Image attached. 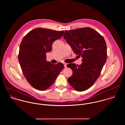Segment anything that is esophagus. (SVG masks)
<instances>
[{"label":"esophagus","mask_w":125,"mask_h":125,"mask_svg":"<svg viewBox=\"0 0 125 125\" xmlns=\"http://www.w3.org/2000/svg\"><path fill=\"white\" fill-rule=\"evenodd\" d=\"M63 64H64V67L65 68L67 67V64H66V63H63Z\"/></svg>","instance_id":"obj_1"}]
</instances>
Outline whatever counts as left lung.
I'll list each match as a JSON object with an SVG mask.
<instances>
[{"mask_svg":"<svg viewBox=\"0 0 125 125\" xmlns=\"http://www.w3.org/2000/svg\"><path fill=\"white\" fill-rule=\"evenodd\" d=\"M64 34V38L73 52L83 58L79 65H67L73 71L68 82L76 90L85 91L94 84L106 62V42L103 36L90 27L66 30Z\"/></svg>","mask_w":125,"mask_h":125,"instance_id":"1","label":"left lung"}]
</instances>
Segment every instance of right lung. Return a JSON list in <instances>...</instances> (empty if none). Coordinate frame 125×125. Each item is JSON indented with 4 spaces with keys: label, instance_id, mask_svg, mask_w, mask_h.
<instances>
[{
    "label": "right lung",
    "instance_id": "obj_1",
    "mask_svg": "<svg viewBox=\"0 0 125 125\" xmlns=\"http://www.w3.org/2000/svg\"><path fill=\"white\" fill-rule=\"evenodd\" d=\"M63 34V31L36 28L24 36L21 43L18 60L21 70L28 82L36 89H48L64 67L62 63L47 62L46 55Z\"/></svg>",
    "mask_w": 125,
    "mask_h": 125
}]
</instances>
